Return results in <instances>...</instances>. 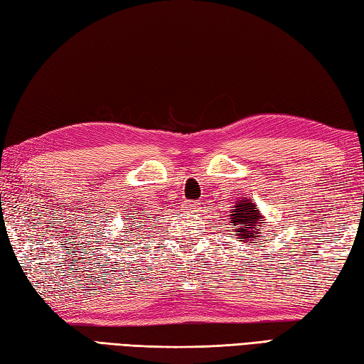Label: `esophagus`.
<instances>
[{
  "instance_id": "esophagus-1",
  "label": "esophagus",
  "mask_w": 364,
  "mask_h": 364,
  "mask_svg": "<svg viewBox=\"0 0 364 364\" xmlns=\"http://www.w3.org/2000/svg\"><path fill=\"white\" fill-rule=\"evenodd\" d=\"M184 210H186L188 213H197L198 206H197V203H184Z\"/></svg>"
}]
</instances>
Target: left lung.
<instances>
[{
	"instance_id": "obj_1",
	"label": "left lung",
	"mask_w": 364,
	"mask_h": 364,
	"mask_svg": "<svg viewBox=\"0 0 364 364\" xmlns=\"http://www.w3.org/2000/svg\"><path fill=\"white\" fill-rule=\"evenodd\" d=\"M235 210H231L228 214V219L231 223V228L235 230L237 239L242 242L253 241L261 236V225H264L266 219L264 215L257 208L250 198H237L235 202ZM261 242V241H259Z\"/></svg>"
}]
</instances>
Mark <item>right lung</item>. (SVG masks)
Returning <instances> with one entry per match:
<instances>
[{
  "instance_id": "1",
  "label": "right lung",
  "mask_w": 364,
  "mask_h": 364,
  "mask_svg": "<svg viewBox=\"0 0 364 364\" xmlns=\"http://www.w3.org/2000/svg\"><path fill=\"white\" fill-rule=\"evenodd\" d=\"M131 218H133V219H134V215H131ZM131 227H134V225H131Z\"/></svg>"
}]
</instances>
